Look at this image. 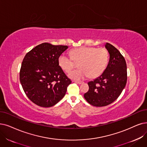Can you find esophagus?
<instances>
[{"label":"esophagus","mask_w":147,"mask_h":147,"mask_svg":"<svg viewBox=\"0 0 147 147\" xmlns=\"http://www.w3.org/2000/svg\"><path fill=\"white\" fill-rule=\"evenodd\" d=\"M74 83H75L78 84H81L83 83H82V82H81V81H74Z\"/></svg>","instance_id":"esophagus-1"}]
</instances>
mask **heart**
Masks as SVG:
<instances>
[{
	"label": "heart",
	"instance_id": "obj_1",
	"mask_svg": "<svg viewBox=\"0 0 147 147\" xmlns=\"http://www.w3.org/2000/svg\"><path fill=\"white\" fill-rule=\"evenodd\" d=\"M70 56L62 54L58 58V64L66 72H69L75 67L74 61L79 62V69L70 72L69 77L75 80H81L89 77H99L106 69L109 63V52L105 48L82 46L73 49Z\"/></svg>",
	"mask_w": 147,
	"mask_h": 147
}]
</instances>
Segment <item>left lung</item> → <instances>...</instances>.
Wrapping results in <instances>:
<instances>
[{
  "label": "left lung",
  "instance_id": "obj_1",
  "mask_svg": "<svg viewBox=\"0 0 147 147\" xmlns=\"http://www.w3.org/2000/svg\"><path fill=\"white\" fill-rule=\"evenodd\" d=\"M110 58L104 72L93 81H89V89L84 97L95 107L106 106L119 97L125 87L127 80V64L120 52L109 43L105 45Z\"/></svg>",
  "mask_w": 147,
  "mask_h": 147
}]
</instances>
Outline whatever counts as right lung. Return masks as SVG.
Returning a JSON list of instances; mask_svg holds the SVG:
<instances>
[{
	"label": "right lung",
	"instance_id": "add662e5",
	"mask_svg": "<svg viewBox=\"0 0 147 147\" xmlns=\"http://www.w3.org/2000/svg\"><path fill=\"white\" fill-rule=\"evenodd\" d=\"M67 46L43 43L26 54L20 71L23 89L30 100L43 107L55 105L64 96L72 83L58 64Z\"/></svg>",
	"mask_w": 147,
	"mask_h": 147
}]
</instances>
